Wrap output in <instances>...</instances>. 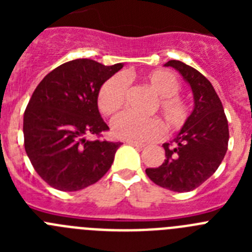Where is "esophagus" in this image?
<instances>
[{
  "label": "esophagus",
  "instance_id": "1",
  "mask_svg": "<svg viewBox=\"0 0 252 252\" xmlns=\"http://www.w3.org/2000/svg\"><path fill=\"white\" fill-rule=\"evenodd\" d=\"M126 144H128V145H131V146H135V148H139V149L145 148V145H144V144H140V142H136V141H130V140H127V141H126Z\"/></svg>",
  "mask_w": 252,
  "mask_h": 252
}]
</instances>
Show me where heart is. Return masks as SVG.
I'll return each instance as SVG.
<instances>
[{"instance_id":"obj_1","label":"heart","mask_w":252,"mask_h":252,"mask_svg":"<svg viewBox=\"0 0 252 252\" xmlns=\"http://www.w3.org/2000/svg\"><path fill=\"white\" fill-rule=\"evenodd\" d=\"M142 82L155 94L150 112H160L166 127L177 131L183 127L190 116V104L180 94V82L168 69H154L142 74ZM126 81L113 75L102 83L97 92V106L102 115L113 116L121 110L126 98ZM113 135L119 139L144 142L160 137L164 127L157 117L140 119L125 112L112 121Z\"/></svg>"}]
</instances>
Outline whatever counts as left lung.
Wrapping results in <instances>:
<instances>
[{
    "instance_id": "8db88e82",
    "label": "left lung",
    "mask_w": 252,
    "mask_h": 252,
    "mask_svg": "<svg viewBox=\"0 0 252 252\" xmlns=\"http://www.w3.org/2000/svg\"><path fill=\"white\" fill-rule=\"evenodd\" d=\"M190 84L194 110L173 141L164 144L165 160L146 169L157 186L173 192H189L204 183L218 169L228 148V122L211 82L197 69L179 60H169Z\"/></svg>"
}]
</instances>
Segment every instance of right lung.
<instances>
[{
	"label": "right lung",
	"instance_id": "right-lung-1",
	"mask_svg": "<svg viewBox=\"0 0 252 252\" xmlns=\"http://www.w3.org/2000/svg\"><path fill=\"white\" fill-rule=\"evenodd\" d=\"M92 59L62 64L36 87L24 115V145L44 182L63 192L97 183L110 170L121 142L86 140L108 126L99 115L97 92L122 68Z\"/></svg>",
	"mask_w": 252,
	"mask_h": 252
}]
</instances>
